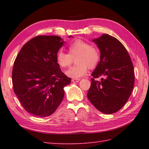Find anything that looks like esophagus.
Returning a JSON list of instances; mask_svg holds the SVG:
<instances>
[{
    "label": "esophagus",
    "instance_id": "34e87169",
    "mask_svg": "<svg viewBox=\"0 0 149 149\" xmlns=\"http://www.w3.org/2000/svg\"><path fill=\"white\" fill-rule=\"evenodd\" d=\"M79 81H80V79H73L72 80L73 83H78Z\"/></svg>",
    "mask_w": 149,
    "mask_h": 149
}]
</instances>
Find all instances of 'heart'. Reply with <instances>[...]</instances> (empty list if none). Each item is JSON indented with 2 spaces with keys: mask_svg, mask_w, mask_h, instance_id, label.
I'll use <instances>...</instances> for the list:
<instances>
[{
  "mask_svg": "<svg viewBox=\"0 0 149 149\" xmlns=\"http://www.w3.org/2000/svg\"><path fill=\"white\" fill-rule=\"evenodd\" d=\"M76 65L70 68L66 72L68 77L79 79L84 76L89 68H94L100 60V52L96 47L78 40L71 43L68 47V54L60 50L56 54V62L61 68H66L71 65L73 59Z\"/></svg>",
  "mask_w": 149,
  "mask_h": 149,
  "instance_id": "1",
  "label": "heart"
}]
</instances>
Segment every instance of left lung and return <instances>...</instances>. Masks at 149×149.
Returning a JSON list of instances; mask_svg holds the SVG:
<instances>
[{"label": "left lung", "instance_id": "left-lung-1", "mask_svg": "<svg viewBox=\"0 0 149 149\" xmlns=\"http://www.w3.org/2000/svg\"><path fill=\"white\" fill-rule=\"evenodd\" d=\"M93 42L100 51V61L91 74L87 97L100 112L112 114L131 96L134 85L133 65L125 47L116 38L103 34ZM100 76L103 77L100 81L94 79Z\"/></svg>", "mask_w": 149, "mask_h": 149}]
</instances>
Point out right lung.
Wrapping results in <instances>:
<instances>
[{"label": "right lung", "instance_id": "right-lung-1", "mask_svg": "<svg viewBox=\"0 0 149 149\" xmlns=\"http://www.w3.org/2000/svg\"><path fill=\"white\" fill-rule=\"evenodd\" d=\"M63 43L58 36H38L22 47L15 59L14 92L25 110L34 116L54 113L64 97V87L71 83L56 62Z\"/></svg>", "mask_w": 149, "mask_h": 149}]
</instances>
